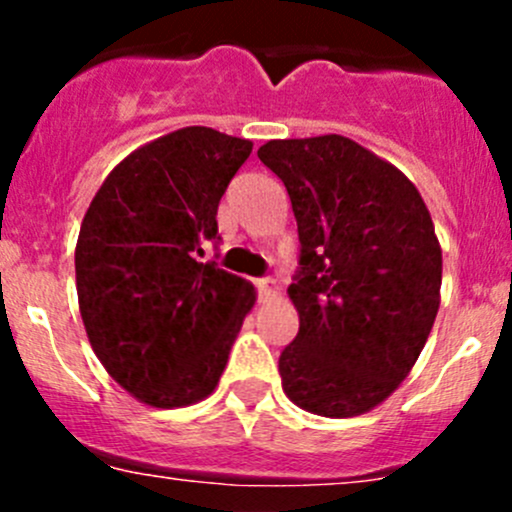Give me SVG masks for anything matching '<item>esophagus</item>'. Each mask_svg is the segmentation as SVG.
Listing matches in <instances>:
<instances>
[{"instance_id": "1", "label": "esophagus", "mask_w": 512, "mask_h": 512, "mask_svg": "<svg viewBox=\"0 0 512 512\" xmlns=\"http://www.w3.org/2000/svg\"><path fill=\"white\" fill-rule=\"evenodd\" d=\"M255 285H257V289H260L262 299H267V297H277V294H280V287H277L275 282H272V280H257Z\"/></svg>"}]
</instances>
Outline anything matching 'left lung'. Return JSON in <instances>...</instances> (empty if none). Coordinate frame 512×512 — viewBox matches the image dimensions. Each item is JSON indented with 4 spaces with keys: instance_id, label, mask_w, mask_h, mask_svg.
<instances>
[{
    "instance_id": "obj_1",
    "label": "left lung",
    "mask_w": 512,
    "mask_h": 512,
    "mask_svg": "<svg viewBox=\"0 0 512 512\" xmlns=\"http://www.w3.org/2000/svg\"><path fill=\"white\" fill-rule=\"evenodd\" d=\"M257 156L285 183L302 245L282 389L309 414H366L409 376L436 322L431 213L396 165L337 133L267 141Z\"/></svg>"
}]
</instances>
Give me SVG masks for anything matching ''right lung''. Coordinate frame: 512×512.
I'll use <instances>...</instances> for the list:
<instances>
[{
  "label": "right lung",
  "instance_id": "obj_1",
  "mask_svg": "<svg viewBox=\"0 0 512 512\" xmlns=\"http://www.w3.org/2000/svg\"><path fill=\"white\" fill-rule=\"evenodd\" d=\"M252 141L188 126L136 148L91 200L76 292L103 369L141 404L180 409L218 386L257 292L198 262L220 240L218 205Z\"/></svg>",
  "mask_w": 512,
  "mask_h": 512
}]
</instances>
